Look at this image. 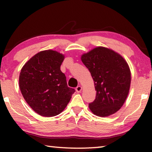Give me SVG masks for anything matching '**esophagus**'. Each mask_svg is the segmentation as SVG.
<instances>
[{
	"mask_svg": "<svg viewBox=\"0 0 152 152\" xmlns=\"http://www.w3.org/2000/svg\"><path fill=\"white\" fill-rule=\"evenodd\" d=\"M82 88L81 86H78L76 88V91L77 92H80L82 91Z\"/></svg>",
	"mask_w": 152,
	"mask_h": 152,
	"instance_id": "obj_1",
	"label": "esophagus"
}]
</instances>
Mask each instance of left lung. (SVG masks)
<instances>
[{"label":"left lung","instance_id":"1","mask_svg":"<svg viewBox=\"0 0 152 152\" xmlns=\"http://www.w3.org/2000/svg\"><path fill=\"white\" fill-rule=\"evenodd\" d=\"M81 60L91 74L96 91L94 101L89 103L90 109L99 117L114 114L123 106L129 91L127 63L117 53L103 47L84 53Z\"/></svg>","mask_w":152,"mask_h":152}]
</instances>
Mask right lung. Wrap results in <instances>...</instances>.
<instances>
[{
  "instance_id": "obj_1",
  "label": "right lung",
  "mask_w": 152,
  "mask_h": 152,
  "mask_svg": "<svg viewBox=\"0 0 152 152\" xmlns=\"http://www.w3.org/2000/svg\"><path fill=\"white\" fill-rule=\"evenodd\" d=\"M64 59V55L56 51H40L20 71V92L31 108L42 116L60 114L75 92L67 85L66 77L60 70Z\"/></svg>"
}]
</instances>
